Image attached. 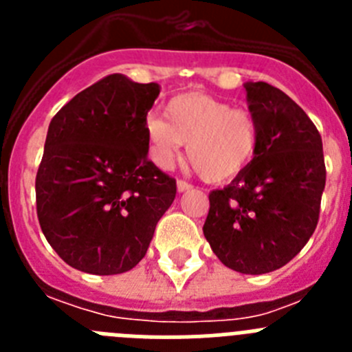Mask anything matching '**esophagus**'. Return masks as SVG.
<instances>
[{
	"instance_id": "obj_1",
	"label": "esophagus",
	"mask_w": 352,
	"mask_h": 352,
	"mask_svg": "<svg viewBox=\"0 0 352 352\" xmlns=\"http://www.w3.org/2000/svg\"><path fill=\"white\" fill-rule=\"evenodd\" d=\"M176 188H178L179 194H183V192H188L192 188L190 183L186 182H182V179H178V183H176Z\"/></svg>"
}]
</instances>
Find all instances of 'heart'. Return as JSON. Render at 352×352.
Returning <instances> with one entry per match:
<instances>
[{
    "instance_id": "1",
    "label": "heart",
    "mask_w": 352,
    "mask_h": 352,
    "mask_svg": "<svg viewBox=\"0 0 352 352\" xmlns=\"http://www.w3.org/2000/svg\"><path fill=\"white\" fill-rule=\"evenodd\" d=\"M166 119L146 123L149 155L158 167L186 155L208 183H227L248 169L259 148V123L248 109H238L206 93H183L166 105Z\"/></svg>"
}]
</instances>
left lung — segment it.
<instances>
[{
    "label": "left lung",
    "mask_w": 352,
    "mask_h": 352,
    "mask_svg": "<svg viewBox=\"0 0 352 352\" xmlns=\"http://www.w3.org/2000/svg\"><path fill=\"white\" fill-rule=\"evenodd\" d=\"M259 148L243 174L210 194L203 232L227 268L263 275L287 264L319 220L326 185L322 141L303 109L268 82H247Z\"/></svg>",
    "instance_id": "8db88e82"
}]
</instances>
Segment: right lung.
<instances>
[{
	"label": "right lung",
	"instance_id": "obj_1",
	"mask_svg": "<svg viewBox=\"0 0 352 352\" xmlns=\"http://www.w3.org/2000/svg\"><path fill=\"white\" fill-rule=\"evenodd\" d=\"M158 93V84L111 74L52 118L36 173V214L72 268L132 270L176 197V179L148 160L146 116Z\"/></svg>",
	"mask_w": 352,
	"mask_h": 352
}]
</instances>
